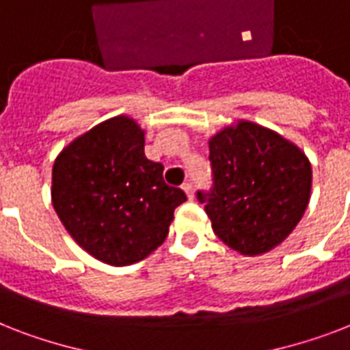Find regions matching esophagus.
Returning <instances> with one entry per match:
<instances>
[{"mask_svg": "<svg viewBox=\"0 0 350 350\" xmlns=\"http://www.w3.org/2000/svg\"><path fill=\"white\" fill-rule=\"evenodd\" d=\"M183 191H185V194L189 196V200H192L194 198V187H192V183H183Z\"/></svg>", "mask_w": 350, "mask_h": 350, "instance_id": "1", "label": "esophagus"}]
</instances>
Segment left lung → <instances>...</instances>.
Masks as SVG:
<instances>
[{
    "label": "left lung",
    "mask_w": 350,
    "mask_h": 350,
    "mask_svg": "<svg viewBox=\"0 0 350 350\" xmlns=\"http://www.w3.org/2000/svg\"><path fill=\"white\" fill-rule=\"evenodd\" d=\"M211 191L198 202L225 245L245 256L280 245L309 205L312 169L307 156L278 132L238 121L208 139Z\"/></svg>",
    "instance_id": "1"
}]
</instances>
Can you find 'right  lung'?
<instances>
[{"instance_id": "1", "label": "right lung", "mask_w": 350, "mask_h": 350, "mask_svg": "<svg viewBox=\"0 0 350 350\" xmlns=\"http://www.w3.org/2000/svg\"><path fill=\"white\" fill-rule=\"evenodd\" d=\"M185 192L145 156V132L126 116L107 120L62 150L52 205L81 249L114 267L142 261L163 243Z\"/></svg>"}]
</instances>
